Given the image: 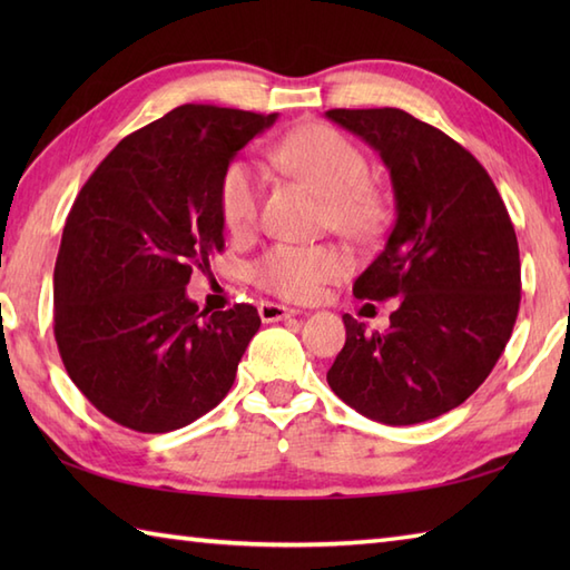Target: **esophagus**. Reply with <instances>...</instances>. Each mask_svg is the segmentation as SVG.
<instances>
[{
  "label": "esophagus",
  "instance_id": "34e87169",
  "mask_svg": "<svg viewBox=\"0 0 570 570\" xmlns=\"http://www.w3.org/2000/svg\"><path fill=\"white\" fill-rule=\"evenodd\" d=\"M296 316V308H288L282 304H272V301H262L259 304V318L264 323H276V321H286Z\"/></svg>",
  "mask_w": 570,
  "mask_h": 570
}]
</instances>
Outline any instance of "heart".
I'll list each match as a JSON object with an SVG mask.
<instances>
[{
    "instance_id": "heart-1",
    "label": "heart",
    "mask_w": 570,
    "mask_h": 570,
    "mask_svg": "<svg viewBox=\"0 0 570 570\" xmlns=\"http://www.w3.org/2000/svg\"><path fill=\"white\" fill-rule=\"evenodd\" d=\"M272 161L306 180L325 196V210L333 229L370 239L380 233L386 205L382 190L367 178V159L353 141L328 125H304L276 144ZM220 217L233 235H247L259 220L262 176L257 166L233 161L220 180ZM350 266L347 254L321 245L278 242L252 264V282L262 292L284 301L318 298L325 284L337 282Z\"/></svg>"
}]
</instances>
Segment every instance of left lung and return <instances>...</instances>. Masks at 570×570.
<instances>
[{
	"mask_svg": "<svg viewBox=\"0 0 570 570\" xmlns=\"http://www.w3.org/2000/svg\"><path fill=\"white\" fill-rule=\"evenodd\" d=\"M390 168L396 220L357 298H402L390 331L345 321L331 390L372 421L411 426L460 406L510 341L522 266L490 174L441 129L396 107L328 110Z\"/></svg>",
	"mask_w": 570,
	"mask_h": 570,
	"instance_id": "left-lung-1",
	"label": "left lung"
}]
</instances>
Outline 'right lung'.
<instances>
[{
	"label": "right lung",
	"mask_w": 570,
	"mask_h": 570,
	"mask_svg": "<svg viewBox=\"0 0 570 570\" xmlns=\"http://www.w3.org/2000/svg\"><path fill=\"white\" fill-rule=\"evenodd\" d=\"M274 122L276 112L180 105L119 141L72 203L53 333L72 384L119 426L184 429L233 386L259 313L198 311L186 286L225 247V168Z\"/></svg>",
	"instance_id": "1"
}]
</instances>
